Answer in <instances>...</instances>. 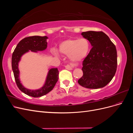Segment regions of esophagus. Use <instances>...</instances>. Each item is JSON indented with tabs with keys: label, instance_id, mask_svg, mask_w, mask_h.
<instances>
[{
	"label": "esophagus",
	"instance_id": "34e87169",
	"mask_svg": "<svg viewBox=\"0 0 133 133\" xmlns=\"http://www.w3.org/2000/svg\"><path fill=\"white\" fill-rule=\"evenodd\" d=\"M76 65L77 64H70V65H69V64H68V65H65V68L66 69L68 70H73V68L75 66H76Z\"/></svg>",
	"mask_w": 133,
	"mask_h": 133
}]
</instances>
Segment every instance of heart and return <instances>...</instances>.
I'll list each match as a JSON object with an SVG mask.
<instances>
[{"label": "heart", "mask_w": 133, "mask_h": 133, "mask_svg": "<svg viewBox=\"0 0 133 133\" xmlns=\"http://www.w3.org/2000/svg\"><path fill=\"white\" fill-rule=\"evenodd\" d=\"M90 49V42L86 38L69 39L60 43L59 50L63 54L68 55L71 62H78L87 57ZM54 54L58 55L55 50L54 51Z\"/></svg>", "instance_id": "obj_1"}]
</instances>
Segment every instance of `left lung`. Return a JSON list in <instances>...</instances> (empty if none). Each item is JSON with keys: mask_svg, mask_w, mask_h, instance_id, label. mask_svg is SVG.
<instances>
[{"mask_svg": "<svg viewBox=\"0 0 133 133\" xmlns=\"http://www.w3.org/2000/svg\"><path fill=\"white\" fill-rule=\"evenodd\" d=\"M82 35L92 46L83 62V75L80 85L89 89L106 86L114 77L117 68V52L114 44L103 31H88Z\"/></svg>", "mask_w": 133, "mask_h": 133, "instance_id": "obj_1", "label": "left lung"}]
</instances>
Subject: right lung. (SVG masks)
I'll list each match as a JSON object with an SVG mask.
<instances>
[{"mask_svg": "<svg viewBox=\"0 0 133 133\" xmlns=\"http://www.w3.org/2000/svg\"><path fill=\"white\" fill-rule=\"evenodd\" d=\"M47 39L46 36H32L24 38L18 44L12 54L11 66L16 84L22 92L32 97H41L46 95L53 89L59 79V71L57 68L50 69L48 71L44 86L38 90H30L25 88L21 83L18 63L21 60L22 56L29 50L37 52L45 50L47 48Z\"/></svg>", "mask_w": 133, "mask_h": 133, "instance_id": "obj_1", "label": "right lung"}]
</instances>
